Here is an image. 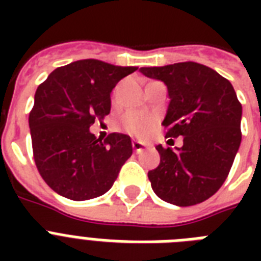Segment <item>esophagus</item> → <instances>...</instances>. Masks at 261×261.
<instances>
[{"label": "esophagus", "instance_id": "esophagus-1", "mask_svg": "<svg viewBox=\"0 0 261 261\" xmlns=\"http://www.w3.org/2000/svg\"><path fill=\"white\" fill-rule=\"evenodd\" d=\"M133 147H134V151L138 154L141 151H143L146 149V145L142 142H139V141H133Z\"/></svg>", "mask_w": 261, "mask_h": 261}]
</instances>
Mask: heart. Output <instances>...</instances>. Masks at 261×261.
I'll return each mask as SVG.
<instances>
[{
  "mask_svg": "<svg viewBox=\"0 0 261 261\" xmlns=\"http://www.w3.org/2000/svg\"><path fill=\"white\" fill-rule=\"evenodd\" d=\"M123 124L131 135L146 137L154 126V118L145 112H128L123 118Z\"/></svg>",
  "mask_w": 261,
  "mask_h": 261,
  "instance_id": "obj_1",
  "label": "heart"
}]
</instances>
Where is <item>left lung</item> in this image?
I'll list each match as a JSON object with an SVG mask.
<instances>
[{
    "label": "left lung",
    "instance_id": "1",
    "mask_svg": "<svg viewBox=\"0 0 261 261\" xmlns=\"http://www.w3.org/2000/svg\"><path fill=\"white\" fill-rule=\"evenodd\" d=\"M163 81L171 98L163 126L167 137H184L182 146L164 149L160 165L147 173L151 188L176 206H194L217 192L226 180L241 143V115L234 88L210 67L180 62L141 67Z\"/></svg>",
    "mask_w": 261,
    "mask_h": 261
}]
</instances>
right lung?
<instances>
[{
    "label": "right lung",
    "instance_id": "1",
    "mask_svg": "<svg viewBox=\"0 0 261 261\" xmlns=\"http://www.w3.org/2000/svg\"><path fill=\"white\" fill-rule=\"evenodd\" d=\"M138 67L97 59L75 61L51 73L35 93L30 112L34 159L50 188L71 200L97 198L110 190L133 154L131 138L89 131L111 111V92Z\"/></svg>",
    "mask_w": 261,
    "mask_h": 261
}]
</instances>
